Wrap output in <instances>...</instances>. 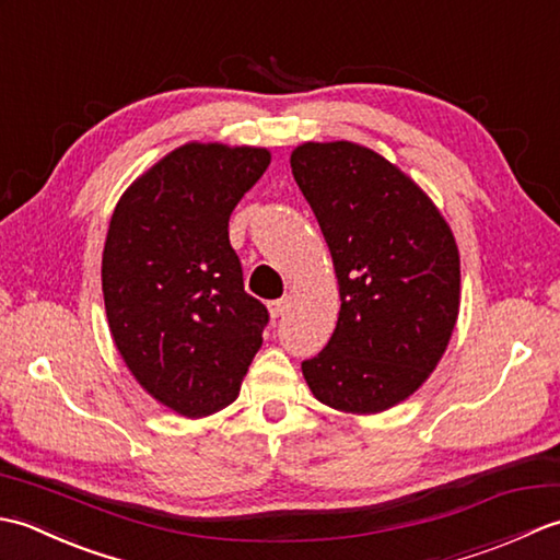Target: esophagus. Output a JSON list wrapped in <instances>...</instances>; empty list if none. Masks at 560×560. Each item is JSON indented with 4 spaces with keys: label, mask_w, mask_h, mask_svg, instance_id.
<instances>
[{
    "label": "esophagus",
    "mask_w": 560,
    "mask_h": 560,
    "mask_svg": "<svg viewBox=\"0 0 560 560\" xmlns=\"http://www.w3.org/2000/svg\"><path fill=\"white\" fill-rule=\"evenodd\" d=\"M289 307H291V301H289V299H279V301H271V303H269V313H271L273 319H279V317L287 315Z\"/></svg>",
    "instance_id": "34e87169"
}]
</instances>
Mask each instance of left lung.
Listing matches in <instances>:
<instances>
[{"label":"left lung","instance_id":"1","mask_svg":"<svg viewBox=\"0 0 560 560\" xmlns=\"http://www.w3.org/2000/svg\"><path fill=\"white\" fill-rule=\"evenodd\" d=\"M291 171L329 245L341 299L335 335L301 363L303 375L331 409L385 411L421 387L455 329V237L433 201L371 149L307 141Z\"/></svg>","mask_w":560,"mask_h":560}]
</instances>
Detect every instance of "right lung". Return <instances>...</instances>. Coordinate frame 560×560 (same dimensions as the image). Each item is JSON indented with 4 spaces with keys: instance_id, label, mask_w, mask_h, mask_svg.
<instances>
[{
    "instance_id": "obj_1",
    "label": "right lung",
    "mask_w": 560,
    "mask_h": 560,
    "mask_svg": "<svg viewBox=\"0 0 560 560\" xmlns=\"http://www.w3.org/2000/svg\"><path fill=\"white\" fill-rule=\"evenodd\" d=\"M269 159L253 147H180L110 219L101 277L115 347L149 395L189 419L237 397L269 323L229 241L231 213Z\"/></svg>"
}]
</instances>
